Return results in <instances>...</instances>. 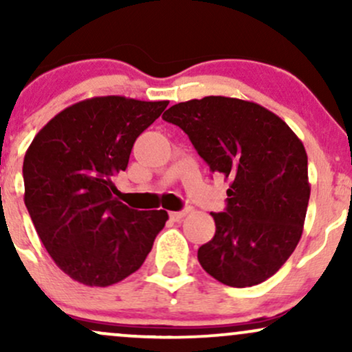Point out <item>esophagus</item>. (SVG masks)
I'll list each match as a JSON object with an SVG mask.
<instances>
[{
  "label": "esophagus",
  "mask_w": 352,
  "mask_h": 352,
  "mask_svg": "<svg viewBox=\"0 0 352 352\" xmlns=\"http://www.w3.org/2000/svg\"><path fill=\"white\" fill-rule=\"evenodd\" d=\"M188 213V208L187 210H182V212H170V218L173 221H180L182 218Z\"/></svg>",
  "instance_id": "1"
}]
</instances>
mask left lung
Here are the masks:
<instances>
[{
    "mask_svg": "<svg viewBox=\"0 0 352 352\" xmlns=\"http://www.w3.org/2000/svg\"><path fill=\"white\" fill-rule=\"evenodd\" d=\"M192 140L210 172L230 180L227 210L210 213L215 236L199 248L210 276L245 288L273 276L296 248L311 185L305 145L260 104L208 96L162 116Z\"/></svg>",
    "mask_w": 352,
    "mask_h": 352,
    "instance_id": "1",
    "label": "left lung"
}]
</instances>
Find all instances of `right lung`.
Segmentation results:
<instances>
[{
    "label": "right lung",
    "mask_w": 352,
    "mask_h": 352,
    "mask_svg": "<svg viewBox=\"0 0 352 352\" xmlns=\"http://www.w3.org/2000/svg\"><path fill=\"white\" fill-rule=\"evenodd\" d=\"M168 100L102 96L54 116L28 147L24 204L54 263L86 286H111L142 266L168 220L165 210H132L114 197L135 139Z\"/></svg>",
    "instance_id": "right-lung-1"
}]
</instances>
